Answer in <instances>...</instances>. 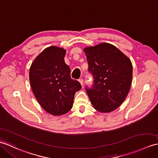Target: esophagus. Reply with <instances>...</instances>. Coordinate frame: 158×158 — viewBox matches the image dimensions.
<instances>
[{
  "instance_id": "34e87169",
  "label": "esophagus",
  "mask_w": 158,
  "mask_h": 158,
  "mask_svg": "<svg viewBox=\"0 0 158 158\" xmlns=\"http://www.w3.org/2000/svg\"><path fill=\"white\" fill-rule=\"evenodd\" d=\"M79 83H81V85L82 86L83 85V79H80L79 80Z\"/></svg>"
}]
</instances>
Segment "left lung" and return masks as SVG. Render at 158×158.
I'll use <instances>...</instances> for the list:
<instances>
[{"instance_id": "1", "label": "left lung", "mask_w": 158, "mask_h": 158, "mask_svg": "<svg viewBox=\"0 0 158 158\" xmlns=\"http://www.w3.org/2000/svg\"><path fill=\"white\" fill-rule=\"evenodd\" d=\"M92 73L94 85L86 87L91 103L96 110L108 113L118 108L129 94L133 79L129 58L109 43L83 48Z\"/></svg>"}]
</instances>
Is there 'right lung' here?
<instances>
[{"label":"right lung","mask_w":158,"mask_h":158,"mask_svg":"<svg viewBox=\"0 0 158 158\" xmlns=\"http://www.w3.org/2000/svg\"><path fill=\"white\" fill-rule=\"evenodd\" d=\"M67 50L52 46L39 54L29 69L33 93L45 111L60 116L72 108L73 99L81 85L71 78V70L64 58Z\"/></svg>","instance_id":"right-lung-1"}]
</instances>
